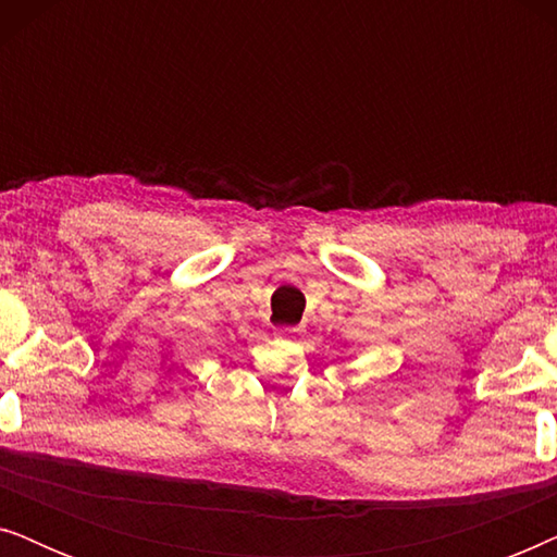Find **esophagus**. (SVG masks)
<instances>
[{"mask_svg": "<svg viewBox=\"0 0 557 557\" xmlns=\"http://www.w3.org/2000/svg\"><path fill=\"white\" fill-rule=\"evenodd\" d=\"M301 326H278V334H286V337H292V334H299Z\"/></svg>", "mask_w": 557, "mask_h": 557, "instance_id": "34e87169", "label": "esophagus"}]
</instances>
